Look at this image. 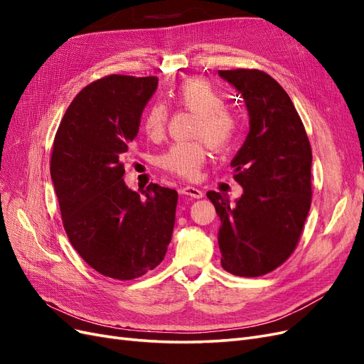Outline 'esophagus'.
Listing matches in <instances>:
<instances>
[{
    "label": "esophagus",
    "mask_w": 364,
    "mask_h": 364,
    "mask_svg": "<svg viewBox=\"0 0 364 364\" xmlns=\"http://www.w3.org/2000/svg\"><path fill=\"white\" fill-rule=\"evenodd\" d=\"M179 191H181L182 194H185V196L194 197V199H202V197L205 196V193H203L200 188H196V186H190V185L181 186Z\"/></svg>",
    "instance_id": "obj_1"
}]
</instances>
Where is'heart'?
Returning <instances> with one entry per match:
<instances>
[{"label": "heart", "mask_w": 364, "mask_h": 364, "mask_svg": "<svg viewBox=\"0 0 364 364\" xmlns=\"http://www.w3.org/2000/svg\"><path fill=\"white\" fill-rule=\"evenodd\" d=\"M170 100L179 109L196 114L191 134L199 139L176 142L162 153L158 162L164 170L193 179L208 158L205 142L215 151L226 150L237 135L238 119L225 107V97L205 80L190 79L181 83L170 92ZM167 121V107L162 103H153L144 112L141 126L149 138L155 139L164 134Z\"/></svg>", "instance_id": "heart-1"}]
</instances>
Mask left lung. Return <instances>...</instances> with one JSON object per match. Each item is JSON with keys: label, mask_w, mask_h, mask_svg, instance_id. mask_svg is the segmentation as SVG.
<instances>
[{"label": "left lung", "mask_w": 364, "mask_h": 364, "mask_svg": "<svg viewBox=\"0 0 364 364\" xmlns=\"http://www.w3.org/2000/svg\"><path fill=\"white\" fill-rule=\"evenodd\" d=\"M241 94L249 134L235 158L234 179L243 194L230 205L208 191L220 217L222 267L237 277L270 273L294 252L311 206V146L284 87L259 70L218 71Z\"/></svg>", "instance_id": "8db88e82"}]
</instances>
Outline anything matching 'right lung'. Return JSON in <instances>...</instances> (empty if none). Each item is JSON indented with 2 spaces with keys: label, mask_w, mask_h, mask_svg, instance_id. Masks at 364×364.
Instances as JSON below:
<instances>
[{
  "label": "right lung",
  "mask_w": 364,
  "mask_h": 364,
  "mask_svg": "<svg viewBox=\"0 0 364 364\" xmlns=\"http://www.w3.org/2000/svg\"><path fill=\"white\" fill-rule=\"evenodd\" d=\"M156 77L111 74L75 95L54 136L51 179L62 222L85 262L119 281L158 267L171 241L178 191L150 183L141 194L123 174Z\"/></svg>",
  "instance_id": "1"
}]
</instances>
